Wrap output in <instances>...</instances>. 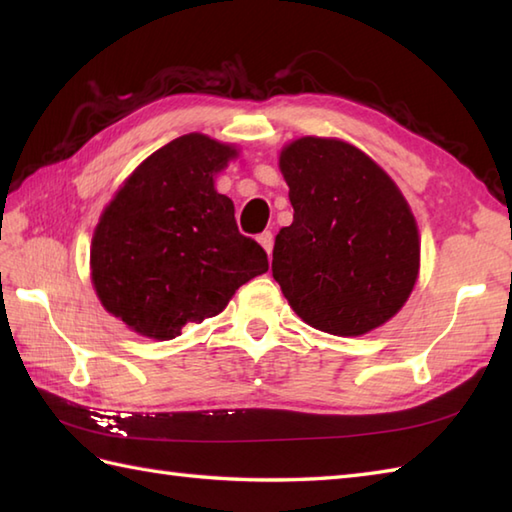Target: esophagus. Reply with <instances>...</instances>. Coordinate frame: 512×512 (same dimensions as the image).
<instances>
[{
	"mask_svg": "<svg viewBox=\"0 0 512 512\" xmlns=\"http://www.w3.org/2000/svg\"><path fill=\"white\" fill-rule=\"evenodd\" d=\"M259 244H262L264 246V250H266V253L270 255V250H273V244H275V237H273V233H270V231H264V233H259Z\"/></svg>",
	"mask_w": 512,
	"mask_h": 512,
	"instance_id": "1",
	"label": "esophagus"
}]
</instances>
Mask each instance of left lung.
<instances>
[{"label": "left lung", "mask_w": 512, "mask_h": 512, "mask_svg": "<svg viewBox=\"0 0 512 512\" xmlns=\"http://www.w3.org/2000/svg\"><path fill=\"white\" fill-rule=\"evenodd\" d=\"M295 215L273 250V277L308 325L358 336L405 306L420 266L402 193L361 149L299 138L281 151Z\"/></svg>", "instance_id": "obj_1"}]
</instances>
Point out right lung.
I'll return each mask as SVG.
<instances>
[{
    "instance_id": "right-lung-1",
    "label": "right lung",
    "mask_w": 512,
    "mask_h": 512,
    "mask_svg": "<svg viewBox=\"0 0 512 512\" xmlns=\"http://www.w3.org/2000/svg\"><path fill=\"white\" fill-rule=\"evenodd\" d=\"M235 149L187 134L154 151L103 211L92 239V281L114 317L149 339H176L220 314L235 290L268 270L239 233L213 176Z\"/></svg>"
}]
</instances>
